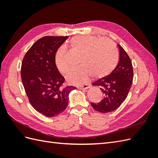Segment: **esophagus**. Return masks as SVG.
Masks as SVG:
<instances>
[{
  "label": "esophagus",
  "instance_id": "esophagus-1",
  "mask_svg": "<svg viewBox=\"0 0 158 158\" xmlns=\"http://www.w3.org/2000/svg\"><path fill=\"white\" fill-rule=\"evenodd\" d=\"M89 85H88V84H85V85H81V86H78V88L79 89H87L88 88H89Z\"/></svg>",
  "mask_w": 158,
  "mask_h": 158
}]
</instances>
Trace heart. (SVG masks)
<instances>
[{"mask_svg": "<svg viewBox=\"0 0 158 158\" xmlns=\"http://www.w3.org/2000/svg\"><path fill=\"white\" fill-rule=\"evenodd\" d=\"M69 45L80 53L78 63L80 64L66 76V80L71 84L82 85L92 75L98 78L105 77L111 73L118 63V51L113 43L107 39L80 35L72 38ZM65 54L64 47H60L55 55V66L62 74H66L70 69Z\"/></svg>", "mask_w": 158, "mask_h": 158, "instance_id": "heart-1", "label": "heart"}]
</instances>
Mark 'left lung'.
<instances>
[{
	"instance_id": "obj_1",
	"label": "left lung",
	"mask_w": 158,
	"mask_h": 158,
	"mask_svg": "<svg viewBox=\"0 0 158 158\" xmlns=\"http://www.w3.org/2000/svg\"><path fill=\"white\" fill-rule=\"evenodd\" d=\"M119 61L116 68L108 76L95 81L93 85L99 86L103 99L98 103H91L95 111L106 113L116 110L125 101L130 91L133 80V69L131 59L120 45Z\"/></svg>"
}]
</instances>
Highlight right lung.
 <instances>
[{
	"label": "right lung",
	"mask_w": 158,
	"mask_h": 158,
	"mask_svg": "<svg viewBox=\"0 0 158 158\" xmlns=\"http://www.w3.org/2000/svg\"><path fill=\"white\" fill-rule=\"evenodd\" d=\"M68 37L41 38L28 50L22 63V81L30 103L47 117L63 112L68 106L70 93L76 89L74 86L61 88L64 78L55 63L56 50Z\"/></svg>",
	"instance_id": "add662e5"
}]
</instances>
